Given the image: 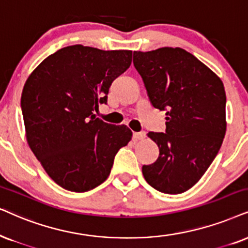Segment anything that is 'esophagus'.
I'll return each mask as SVG.
<instances>
[{"label":"esophagus","mask_w":248,"mask_h":248,"mask_svg":"<svg viewBox=\"0 0 248 248\" xmlns=\"http://www.w3.org/2000/svg\"><path fill=\"white\" fill-rule=\"evenodd\" d=\"M145 131H140V133H134L133 134V137H134V140H143V139H145Z\"/></svg>","instance_id":"esophagus-1"}]
</instances>
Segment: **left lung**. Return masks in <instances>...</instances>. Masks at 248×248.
I'll list each match as a JSON object with an SVG mask.
<instances>
[{
    "label": "left lung",
    "mask_w": 248,
    "mask_h": 248,
    "mask_svg": "<svg viewBox=\"0 0 248 248\" xmlns=\"http://www.w3.org/2000/svg\"><path fill=\"white\" fill-rule=\"evenodd\" d=\"M134 66L151 104L167 115L166 133L147 134L158 144L159 156L143 166V176L160 192H186L205 174L223 142V82L182 48L134 51Z\"/></svg>",
    "instance_id": "8db88e82"
}]
</instances>
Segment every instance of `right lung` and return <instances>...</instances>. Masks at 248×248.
Wrapping results in <instances>:
<instances>
[{
	"mask_svg": "<svg viewBox=\"0 0 248 248\" xmlns=\"http://www.w3.org/2000/svg\"><path fill=\"white\" fill-rule=\"evenodd\" d=\"M130 50L105 51L75 45L46 57L21 93L27 143L62 189L86 192L111 173L114 156L131 140L124 124L96 118L108 89L131 64Z\"/></svg>",
	"mask_w": 248,
	"mask_h": 248,
	"instance_id": "1",
	"label": "right lung"
}]
</instances>
